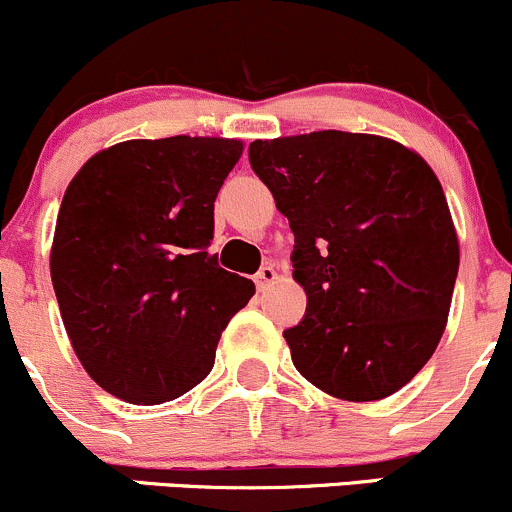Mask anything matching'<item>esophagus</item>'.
I'll list each match as a JSON object with an SVG mask.
<instances>
[{"label": "esophagus", "mask_w": 512, "mask_h": 512, "mask_svg": "<svg viewBox=\"0 0 512 512\" xmlns=\"http://www.w3.org/2000/svg\"><path fill=\"white\" fill-rule=\"evenodd\" d=\"M254 280H256V288H258V290H268V288H271V285L278 280L276 268H273V266H263L261 271L256 273Z\"/></svg>", "instance_id": "esophagus-1"}]
</instances>
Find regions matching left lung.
<instances>
[{
	"mask_svg": "<svg viewBox=\"0 0 512 512\" xmlns=\"http://www.w3.org/2000/svg\"><path fill=\"white\" fill-rule=\"evenodd\" d=\"M249 158L295 234V368L334 398H388L430 361L452 305L459 239L437 175L398 141L334 129L256 139Z\"/></svg>",
	"mask_w": 512,
	"mask_h": 512,
	"instance_id": "obj_1",
	"label": "left lung"
}]
</instances>
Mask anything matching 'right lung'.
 <instances>
[{
	"label": "right lung",
	"mask_w": 512,
	"mask_h": 512,
	"mask_svg": "<svg viewBox=\"0 0 512 512\" xmlns=\"http://www.w3.org/2000/svg\"><path fill=\"white\" fill-rule=\"evenodd\" d=\"M244 141L131 139L70 180L51 246L60 317L87 376L134 405L205 381L229 320L256 293L207 251L214 200Z\"/></svg>",
	"instance_id": "1"
}]
</instances>
